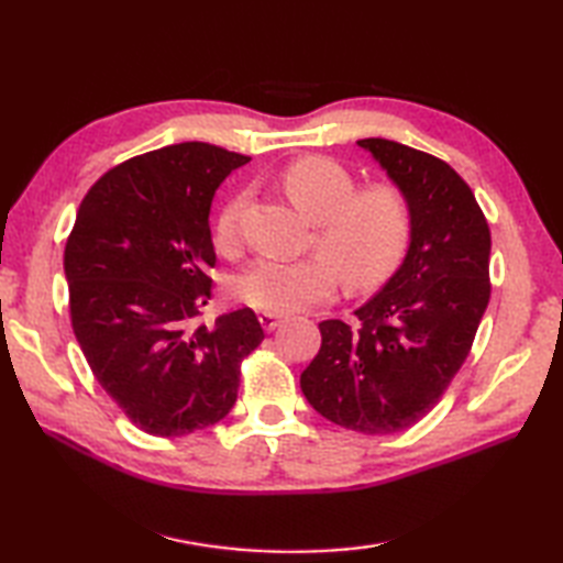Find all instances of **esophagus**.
<instances>
[{"mask_svg":"<svg viewBox=\"0 0 563 563\" xmlns=\"http://www.w3.org/2000/svg\"><path fill=\"white\" fill-rule=\"evenodd\" d=\"M258 321H261V327L266 329V331H275V329L280 327L283 317H280V314H273V312H263V314L258 317Z\"/></svg>","mask_w":563,"mask_h":563,"instance_id":"34e87169","label":"esophagus"}]
</instances>
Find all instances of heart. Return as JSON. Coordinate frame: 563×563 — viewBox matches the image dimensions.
Segmentation results:
<instances>
[{"label": "heart", "instance_id": "heart-1", "mask_svg": "<svg viewBox=\"0 0 563 563\" xmlns=\"http://www.w3.org/2000/svg\"><path fill=\"white\" fill-rule=\"evenodd\" d=\"M283 190L309 222L324 256H263L234 280L242 302L273 314L312 307L336 288V271L349 288L363 290L387 280L411 239V206L397 186L373 184L355 190V176L331 157H302L280 174ZM246 196H234L214 222V244L222 254L239 249V218Z\"/></svg>", "mask_w": 563, "mask_h": 563}]
</instances>
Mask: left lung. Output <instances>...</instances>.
Returning a JSON list of instances; mask_svg holds the SVG:
<instances>
[{
  "label": "left lung",
  "mask_w": 563,
  "mask_h": 563,
  "mask_svg": "<svg viewBox=\"0 0 563 563\" xmlns=\"http://www.w3.org/2000/svg\"><path fill=\"white\" fill-rule=\"evenodd\" d=\"M357 145L409 200V249L373 300L355 309L361 327L321 321V349L300 387L331 423L387 435L421 421L470 355L492 297V232L450 164L382 137Z\"/></svg>",
  "instance_id": "obj_1"
}]
</instances>
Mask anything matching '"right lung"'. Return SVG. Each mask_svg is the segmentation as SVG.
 <instances>
[{"instance_id":"right-lung-1","label":"right lung","mask_w":563,"mask_h":563,"mask_svg":"<svg viewBox=\"0 0 563 563\" xmlns=\"http://www.w3.org/2000/svg\"><path fill=\"white\" fill-rule=\"evenodd\" d=\"M244 154L181 142L103 174L65 246L71 329L93 377L145 433L178 438L230 413L263 341L249 307L194 324L210 300L214 190Z\"/></svg>"}]
</instances>
